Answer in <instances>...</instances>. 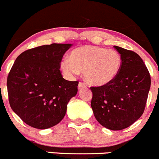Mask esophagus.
<instances>
[{
  "mask_svg": "<svg viewBox=\"0 0 159 159\" xmlns=\"http://www.w3.org/2000/svg\"><path fill=\"white\" fill-rule=\"evenodd\" d=\"M85 86H86V84H85V83H82V82H80L79 85H78V89H81V88L85 87Z\"/></svg>",
  "mask_w": 159,
  "mask_h": 159,
  "instance_id": "34e87169",
  "label": "esophagus"
}]
</instances>
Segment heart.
I'll return each instance as SVG.
<instances>
[{"instance_id":"b5f03b06","label":"heart","mask_w":159,"mask_h":159,"mask_svg":"<svg viewBox=\"0 0 159 159\" xmlns=\"http://www.w3.org/2000/svg\"><path fill=\"white\" fill-rule=\"evenodd\" d=\"M121 63V56L116 50L84 45L74 48L70 57L62 59L60 68L69 77L83 72L86 83L100 86L108 84L117 77Z\"/></svg>"}]
</instances>
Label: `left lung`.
Returning <instances> with one entry per match:
<instances>
[{
    "mask_svg": "<svg viewBox=\"0 0 159 159\" xmlns=\"http://www.w3.org/2000/svg\"><path fill=\"white\" fill-rule=\"evenodd\" d=\"M114 47L121 56L120 72L108 84L90 87L91 107L102 126L119 131L131 126L144 113L151 77L142 59L136 52Z\"/></svg>",
    "mask_w": 159,
    "mask_h": 159,
    "instance_id": "8db88e82",
    "label": "left lung"
}]
</instances>
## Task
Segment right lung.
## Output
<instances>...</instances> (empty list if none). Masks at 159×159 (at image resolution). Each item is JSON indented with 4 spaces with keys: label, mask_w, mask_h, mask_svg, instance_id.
Listing matches in <instances>:
<instances>
[{
    "label": "right lung",
    "mask_w": 159,
    "mask_h": 159,
    "mask_svg": "<svg viewBox=\"0 0 159 159\" xmlns=\"http://www.w3.org/2000/svg\"><path fill=\"white\" fill-rule=\"evenodd\" d=\"M72 44L53 43L25 51L7 80L9 103L29 126L47 129L63 119L67 104L77 93L78 81L62 77L60 62Z\"/></svg>",
    "instance_id": "right-lung-1"
}]
</instances>
